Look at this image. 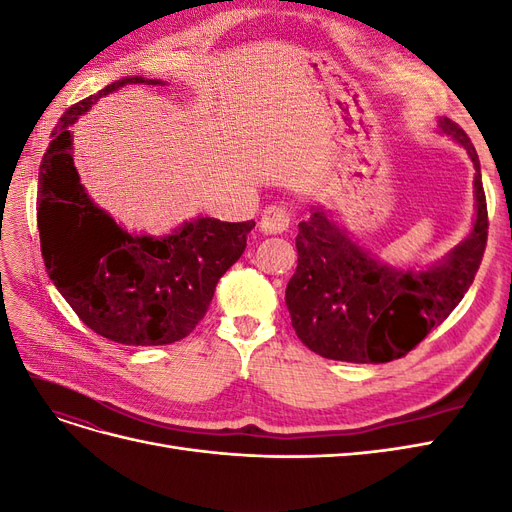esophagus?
<instances>
[{"mask_svg":"<svg viewBox=\"0 0 512 512\" xmlns=\"http://www.w3.org/2000/svg\"><path fill=\"white\" fill-rule=\"evenodd\" d=\"M290 226V211L284 205H269L262 211L260 218V230L267 235H280V232L288 230Z\"/></svg>","mask_w":512,"mask_h":512,"instance_id":"1","label":"esophagus"}]
</instances>
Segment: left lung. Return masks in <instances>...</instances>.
<instances>
[{
    "instance_id": "obj_1",
    "label": "left lung",
    "mask_w": 512,
    "mask_h": 512,
    "mask_svg": "<svg viewBox=\"0 0 512 512\" xmlns=\"http://www.w3.org/2000/svg\"><path fill=\"white\" fill-rule=\"evenodd\" d=\"M438 132L466 149L474 164L472 228L440 260L418 269L389 265L320 205L299 224V265L286 286V307L301 342L324 359H399L446 320L474 282L489 226L480 162L457 123L440 117Z\"/></svg>"
}]
</instances>
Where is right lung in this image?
Instances as JSON below:
<instances>
[{"instance_id": "1", "label": "right lung", "mask_w": 512, "mask_h": 512, "mask_svg": "<svg viewBox=\"0 0 512 512\" xmlns=\"http://www.w3.org/2000/svg\"><path fill=\"white\" fill-rule=\"evenodd\" d=\"M126 85L166 83L123 76L70 106L53 130L38 175L40 250L61 297L91 331L126 346H164L203 320L256 224L198 215L149 235L126 230L89 198L74 166L70 126Z\"/></svg>"}]
</instances>
